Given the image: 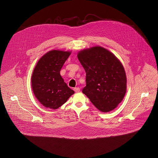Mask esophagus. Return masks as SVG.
<instances>
[{
	"label": "esophagus",
	"instance_id": "esophagus-1",
	"mask_svg": "<svg viewBox=\"0 0 158 158\" xmlns=\"http://www.w3.org/2000/svg\"><path fill=\"white\" fill-rule=\"evenodd\" d=\"M74 90L76 92H80V88H75Z\"/></svg>",
	"mask_w": 158,
	"mask_h": 158
}]
</instances>
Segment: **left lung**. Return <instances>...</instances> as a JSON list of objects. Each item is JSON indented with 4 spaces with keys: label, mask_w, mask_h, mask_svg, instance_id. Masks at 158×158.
I'll use <instances>...</instances> for the list:
<instances>
[{
    "label": "left lung",
    "mask_w": 158,
    "mask_h": 158,
    "mask_svg": "<svg viewBox=\"0 0 158 158\" xmlns=\"http://www.w3.org/2000/svg\"><path fill=\"white\" fill-rule=\"evenodd\" d=\"M77 58L86 72L83 93L101 112L115 109L123 101L127 88L126 72L120 60L100 46L83 50Z\"/></svg>",
    "instance_id": "left-lung-1"
}]
</instances>
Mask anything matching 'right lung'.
<instances>
[{
  "mask_svg": "<svg viewBox=\"0 0 158 158\" xmlns=\"http://www.w3.org/2000/svg\"><path fill=\"white\" fill-rule=\"evenodd\" d=\"M71 52L52 50L38 60L31 77L33 92L46 108L56 110L64 104L75 92L69 88L60 72Z\"/></svg>",
  "mask_w": 158,
  "mask_h": 158,
  "instance_id": "right-lung-1",
  "label": "right lung"
}]
</instances>
